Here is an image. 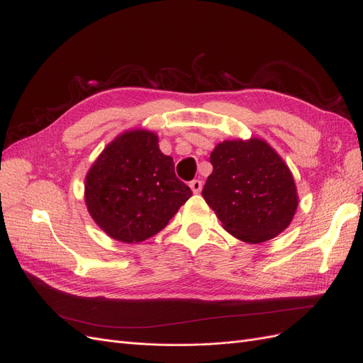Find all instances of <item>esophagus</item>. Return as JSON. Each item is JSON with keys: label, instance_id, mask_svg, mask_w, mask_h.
I'll list each match as a JSON object with an SVG mask.
<instances>
[{"label": "esophagus", "instance_id": "1", "mask_svg": "<svg viewBox=\"0 0 363 363\" xmlns=\"http://www.w3.org/2000/svg\"><path fill=\"white\" fill-rule=\"evenodd\" d=\"M190 189H191V191L193 193H201L202 191V181H199V179H194V181H191L190 182Z\"/></svg>", "mask_w": 363, "mask_h": 363}]
</instances>
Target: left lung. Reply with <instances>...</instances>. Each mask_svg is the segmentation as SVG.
<instances>
[{"label":"left lung","mask_w":363,"mask_h":363,"mask_svg":"<svg viewBox=\"0 0 363 363\" xmlns=\"http://www.w3.org/2000/svg\"><path fill=\"white\" fill-rule=\"evenodd\" d=\"M202 196L223 228L238 240L258 244L284 232L296 214L294 178L264 140H226L211 152Z\"/></svg>","instance_id":"left-lung-1"}]
</instances>
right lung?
<instances>
[{
    "instance_id": "obj_1",
    "label": "right lung",
    "mask_w": 363,
    "mask_h": 363,
    "mask_svg": "<svg viewBox=\"0 0 363 363\" xmlns=\"http://www.w3.org/2000/svg\"><path fill=\"white\" fill-rule=\"evenodd\" d=\"M86 205L111 238L140 242L164 229L193 196L177 178L173 158L145 130L121 134L102 150L86 177Z\"/></svg>"
}]
</instances>
